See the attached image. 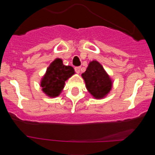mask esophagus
<instances>
[{
  "mask_svg": "<svg viewBox=\"0 0 155 155\" xmlns=\"http://www.w3.org/2000/svg\"><path fill=\"white\" fill-rule=\"evenodd\" d=\"M80 67H76L75 68V71H76V73H80Z\"/></svg>",
  "mask_w": 155,
  "mask_h": 155,
  "instance_id": "1",
  "label": "esophagus"
}]
</instances>
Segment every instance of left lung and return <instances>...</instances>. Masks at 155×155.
I'll use <instances>...</instances> for the list:
<instances>
[{"label":"left lung","mask_w":155,"mask_h":155,"mask_svg":"<svg viewBox=\"0 0 155 155\" xmlns=\"http://www.w3.org/2000/svg\"><path fill=\"white\" fill-rule=\"evenodd\" d=\"M82 77L85 81L87 91L95 99H104L112 90L113 81L97 61L89 62L86 71L82 73Z\"/></svg>","instance_id":"obj_1"}]
</instances>
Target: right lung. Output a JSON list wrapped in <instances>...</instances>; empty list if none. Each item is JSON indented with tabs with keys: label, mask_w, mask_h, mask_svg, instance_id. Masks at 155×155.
<instances>
[{
	"label": "right lung",
	"mask_w": 155,
	"mask_h": 155,
	"mask_svg": "<svg viewBox=\"0 0 155 155\" xmlns=\"http://www.w3.org/2000/svg\"><path fill=\"white\" fill-rule=\"evenodd\" d=\"M75 74L71 66H65L61 58H55L51 64L40 81L42 91L51 98L59 96L64 87L65 82Z\"/></svg>",
	"instance_id": "right-lung-1"
}]
</instances>
